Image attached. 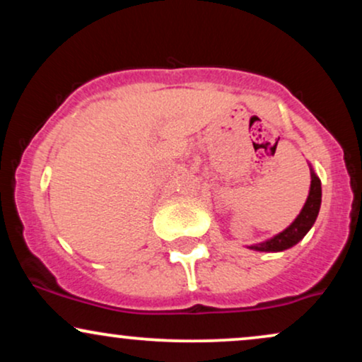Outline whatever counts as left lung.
Returning a JSON list of instances; mask_svg holds the SVG:
<instances>
[{
  "mask_svg": "<svg viewBox=\"0 0 362 362\" xmlns=\"http://www.w3.org/2000/svg\"><path fill=\"white\" fill-rule=\"evenodd\" d=\"M310 165V175H311V182H310V190H308V197H306L305 206L300 211V214L296 216L293 223L289 224L286 230H282L281 233L274 235L272 238L264 240V242L250 245V250L255 252H284L288 248L294 247L296 243H300L303 238H305L306 233L311 230L315 221H317L318 213H320V206H322V182L317 173H315L313 167Z\"/></svg>",
  "mask_w": 362,
  "mask_h": 362,
  "instance_id": "1",
  "label": "left lung"
}]
</instances>
